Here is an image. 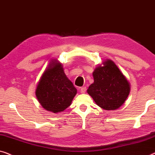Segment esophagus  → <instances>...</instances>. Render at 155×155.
I'll return each instance as SVG.
<instances>
[{
    "label": "esophagus",
    "instance_id": "obj_1",
    "mask_svg": "<svg viewBox=\"0 0 155 155\" xmlns=\"http://www.w3.org/2000/svg\"><path fill=\"white\" fill-rule=\"evenodd\" d=\"M86 91V87H81V88H80V92L81 93H85Z\"/></svg>",
    "mask_w": 155,
    "mask_h": 155
}]
</instances>
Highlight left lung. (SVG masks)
Masks as SVG:
<instances>
[{"label": "left lung", "instance_id": "1", "mask_svg": "<svg viewBox=\"0 0 155 155\" xmlns=\"http://www.w3.org/2000/svg\"><path fill=\"white\" fill-rule=\"evenodd\" d=\"M94 82L87 90L95 103L105 110H115L123 105L130 91V85L112 60L107 59L95 67Z\"/></svg>", "mask_w": 155, "mask_h": 155}]
</instances>
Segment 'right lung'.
I'll list each match as a JSON object with an SVG mask.
<instances>
[{"label": "right lung", "instance_id": "1", "mask_svg": "<svg viewBox=\"0 0 155 155\" xmlns=\"http://www.w3.org/2000/svg\"><path fill=\"white\" fill-rule=\"evenodd\" d=\"M35 93L41 105L56 114L71 105L77 90L67 77L62 63L53 60L41 77Z\"/></svg>", "mask_w": 155, "mask_h": 155}]
</instances>
